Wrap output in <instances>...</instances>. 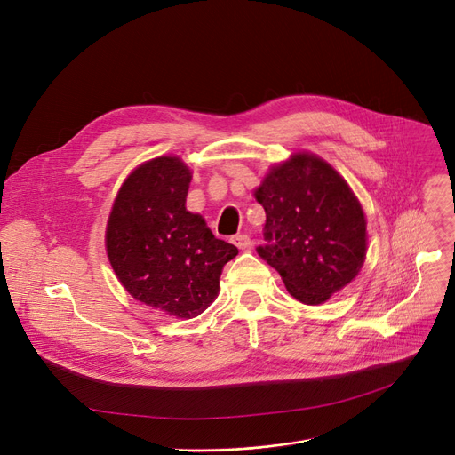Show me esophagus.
Here are the masks:
<instances>
[{"label":"esophagus","instance_id":"obj_1","mask_svg":"<svg viewBox=\"0 0 455 455\" xmlns=\"http://www.w3.org/2000/svg\"><path fill=\"white\" fill-rule=\"evenodd\" d=\"M232 243H234L237 249H240V251H247V249L252 245L251 235H247V234L234 235V237H232Z\"/></svg>","mask_w":455,"mask_h":455}]
</instances>
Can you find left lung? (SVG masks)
I'll return each instance as SVG.
<instances>
[{"instance_id": "left-lung-1", "label": "left lung", "mask_w": 455, "mask_h": 455, "mask_svg": "<svg viewBox=\"0 0 455 455\" xmlns=\"http://www.w3.org/2000/svg\"><path fill=\"white\" fill-rule=\"evenodd\" d=\"M266 210L258 254L288 291L317 306L360 273L367 254V220L347 180L323 158L295 153L273 165L254 189Z\"/></svg>"}]
</instances>
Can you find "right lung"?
<instances>
[{"instance_id": "1", "label": "right lung", "mask_w": 455, "mask_h": 455, "mask_svg": "<svg viewBox=\"0 0 455 455\" xmlns=\"http://www.w3.org/2000/svg\"><path fill=\"white\" fill-rule=\"evenodd\" d=\"M189 167L177 156L143 162L114 199L105 245L124 288L140 302L191 319L220 293L237 249L218 240L203 215L186 210Z\"/></svg>"}]
</instances>
